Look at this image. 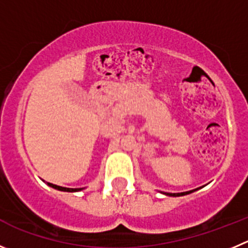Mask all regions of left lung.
Segmentation results:
<instances>
[{
  "label": "left lung",
  "mask_w": 248,
  "mask_h": 248,
  "mask_svg": "<svg viewBox=\"0 0 248 248\" xmlns=\"http://www.w3.org/2000/svg\"><path fill=\"white\" fill-rule=\"evenodd\" d=\"M199 188H195V190H190V191H185V192H179V193H171V192H162V193H163V195H166V196L179 197V196H185V195H188V193L195 192V191H197V190H199Z\"/></svg>",
  "instance_id": "obj_1"
}]
</instances>
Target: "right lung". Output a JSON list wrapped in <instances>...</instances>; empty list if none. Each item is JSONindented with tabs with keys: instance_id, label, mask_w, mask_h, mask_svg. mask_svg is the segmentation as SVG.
I'll list each match as a JSON object with an SVG mask.
<instances>
[{
	"instance_id": "1",
	"label": "right lung",
	"mask_w": 248,
	"mask_h": 248,
	"mask_svg": "<svg viewBox=\"0 0 248 248\" xmlns=\"http://www.w3.org/2000/svg\"><path fill=\"white\" fill-rule=\"evenodd\" d=\"M47 185L51 186V187H53V188H56V190L65 191V192H77V191H81V190H82V188H69V187H62V186L55 185V184H51V183H47Z\"/></svg>"
}]
</instances>
